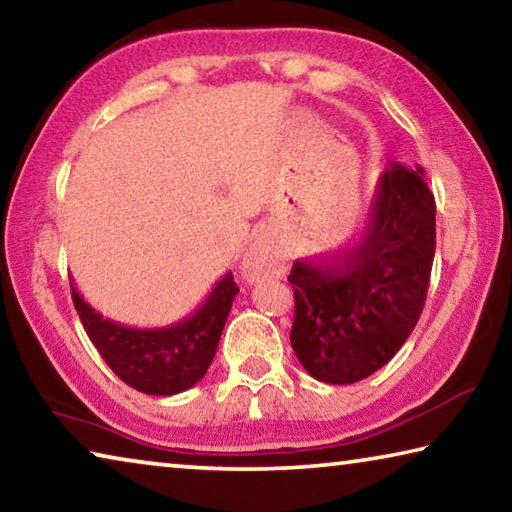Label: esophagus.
Instances as JSON below:
<instances>
[{
	"label": "esophagus",
	"instance_id": "34e87169",
	"mask_svg": "<svg viewBox=\"0 0 512 512\" xmlns=\"http://www.w3.org/2000/svg\"><path fill=\"white\" fill-rule=\"evenodd\" d=\"M280 273H282L280 259H277L271 250L262 244L250 246L244 262H241V275H244V280L248 282H259Z\"/></svg>",
	"mask_w": 512,
	"mask_h": 512
}]
</instances>
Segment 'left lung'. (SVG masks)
Wrapping results in <instances>:
<instances>
[{
	"label": "left lung",
	"mask_w": 512,
	"mask_h": 512,
	"mask_svg": "<svg viewBox=\"0 0 512 512\" xmlns=\"http://www.w3.org/2000/svg\"><path fill=\"white\" fill-rule=\"evenodd\" d=\"M433 253L436 201L424 171L391 162L357 244L291 268V345L309 375L345 386L386 366L422 314Z\"/></svg>",
	"instance_id": "8db88e82"
}]
</instances>
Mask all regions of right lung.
<instances>
[{"label":"right lung","mask_w":512,"mask_h":512,"mask_svg":"<svg viewBox=\"0 0 512 512\" xmlns=\"http://www.w3.org/2000/svg\"><path fill=\"white\" fill-rule=\"evenodd\" d=\"M235 277L225 273L192 316L155 329H135L103 318L72 284V300L94 348L115 375L146 395H176L205 377L232 300Z\"/></svg>","instance_id":"add662e5"}]
</instances>
